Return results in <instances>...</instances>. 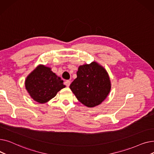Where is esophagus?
<instances>
[{"label": "esophagus", "instance_id": "1", "mask_svg": "<svg viewBox=\"0 0 154 154\" xmlns=\"http://www.w3.org/2000/svg\"><path fill=\"white\" fill-rule=\"evenodd\" d=\"M70 82H71L70 80H67L65 82V85H66L67 87H69V86L70 85Z\"/></svg>", "mask_w": 154, "mask_h": 154}]
</instances>
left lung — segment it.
I'll use <instances>...</instances> for the list:
<instances>
[{
  "label": "left lung",
  "mask_w": 154,
  "mask_h": 154,
  "mask_svg": "<svg viewBox=\"0 0 154 154\" xmlns=\"http://www.w3.org/2000/svg\"><path fill=\"white\" fill-rule=\"evenodd\" d=\"M70 88L79 102L88 107L100 104L110 92L111 85L107 71L96 63L80 66Z\"/></svg>",
  "instance_id": "8db88e82"
}]
</instances>
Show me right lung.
I'll return each instance as SVG.
<instances>
[{"mask_svg": "<svg viewBox=\"0 0 154 154\" xmlns=\"http://www.w3.org/2000/svg\"><path fill=\"white\" fill-rule=\"evenodd\" d=\"M63 81L56 75L49 67L38 66L26 80V88L35 101L44 103L54 98L59 91L64 88Z\"/></svg>", "mask_w": 154, "mask_h": 154, "instance_id": "add662e5", "label": "right lung"}]
</instances>
